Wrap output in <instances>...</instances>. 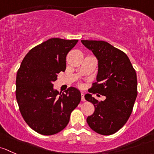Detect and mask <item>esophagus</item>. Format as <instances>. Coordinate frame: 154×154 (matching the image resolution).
Instances as JSON below:
<instances>
[{
	"instance_id": "1",
	"label": "esophagus",
	"mask_w": 154,
	"mask_h": 154,
	"mask_svg": "<svg viewBox=\"0 0 154 154\" xmlns=\"http://www.w3.org/2000/svg\"><path fill=\"white\" fill-rule=\"evenodd\" d=\"M81 96H82V101H85V95H84L83 93H81Z\"/></svg>"
}]
</instances>
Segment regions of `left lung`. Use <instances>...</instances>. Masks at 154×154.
Here are the masks:
<instances>
[{
    "mask_svg": "<svg viewBox=\"0 0 154 154\" xmlns=\"http://www.w3.org/2000/svg\"><path fill=\"white\" fill-rule=\"evenodd\" d=\"M82 43L99 62L97 82L93 84L90 93L105 96L104 101H98L89 93L85 95V99L95 107L87 122L95 132L111 135L124 126L132 112L137 96L136 71L128 55L109 43L88 40Z\"/></svg>",
    "mask_w": 154,
    "mask_h": 154,
    "instance_id": "obj_1",
    "label": "left lung"
}]
</instances>
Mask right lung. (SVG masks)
<instances>
[{
	"label": "right lung",
	"instance_id": "obj_1",
	"mask_svg": "<svg viewBox=\"0 0 154 154\" xmlns=\"http://www.w3.org/2000/svg\"><path fill=\"white\" fill-rule=\"evenodd\" d=\"M78 40L53 38L30 50L16 76L17 102L23 119L35 132L50 136L62 131L81 101L79 90L53 89L58 73L66 69V56Z\"/></svg>",
	"mask_w": 154,
	"mask_h": 154
}]
</instances>
